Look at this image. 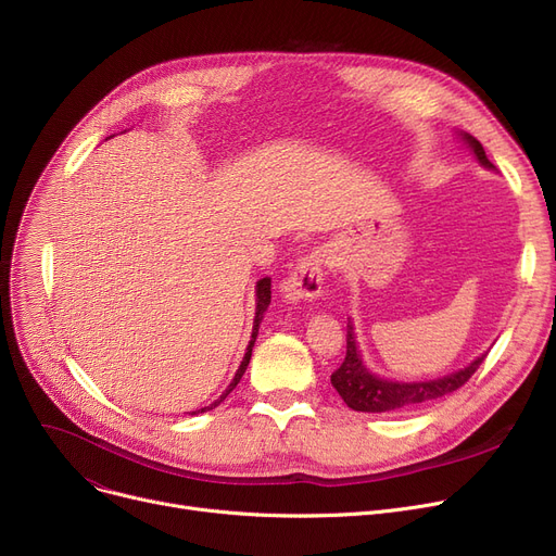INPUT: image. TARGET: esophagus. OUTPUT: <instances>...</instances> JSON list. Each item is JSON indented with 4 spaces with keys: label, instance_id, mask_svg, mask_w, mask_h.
I'll return each mask as SVG.
<instances>
[{
    "label": "esophagus",
    "instance_id": "1",
    "mask_svg": "<svg viewBox=\"0 0 556 556\" xmlns=\"http://www.w3.org/2000/svg\"><path fill=\"white\" fill-rule=\"evenodd\" d=\"M323 286H325V256L319 252H308L298 261L295 270L283 279L281 293L288 302L317 300L323 295Z\"/></svg>",
    "mask_w": 556,
    "mask_h": 556
}]
</instances>
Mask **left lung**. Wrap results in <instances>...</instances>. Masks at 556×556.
Returning a JSON list of instances; mask_svg holds the SVG:
<instances>
[{"label":"left lung","mask_w":556,"mask_h":556,"mask_svg":"<svg viewBox=\"0 0 556 556\" xmlns=\"http://www.w3.org/2000/svg\"><path fill=\"white\" fill-rule=\"evenodd\" d=\"M462 141L469 146L478 162L484 168L495 170V166L489 162L482 143L469 135V132H459ZM486 354L476 358L469 367H464L459 371H453L448 376L434 378V381H419V383H399V381H388V378H378L374 376L361 358V352L356 346V336H354V325L352 319L346 323V356L342 365L331 374V383L342 396V401L352 407V410L358 413H399V410H415V407L430 403L434 399H442L455 390H459L469 378L476 374V369L482 365Z\"/></svg>","instance_id":"obj_1"}]
</instances>
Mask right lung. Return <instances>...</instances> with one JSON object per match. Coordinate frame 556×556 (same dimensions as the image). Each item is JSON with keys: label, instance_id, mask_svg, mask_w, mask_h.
Wrapping results in <instances>:
<instances>
[{"label": "right lung", "instance_id": "right-lung-1", "mask_svg": "<svg viewBox=\"0 0 556 556\" xmlns=\"http://www.w3.org/2000/svg\"><path fill=\"white\" fill-rule=\"evenodd\" d=\"M268 306H270V277H263V279H258V281H256V313H254L252 340H250V344H248V352H245V356H243V361H241V365H239L237 374H233L231 383H229V386H227V390L220 394V399H216V401H214L212 405H207V407H200V410H195V413H191V415L214 410V407H216L220 401H225V399H227V394H229L233 388L239 386L241 376L245 374V369H248V365H250V358H252V346H254V340H256V333H258V325H261V319H263V313L268 311Z\"/></svg>", "mask_w": 556, "mask_h": 556}]
</instances>
